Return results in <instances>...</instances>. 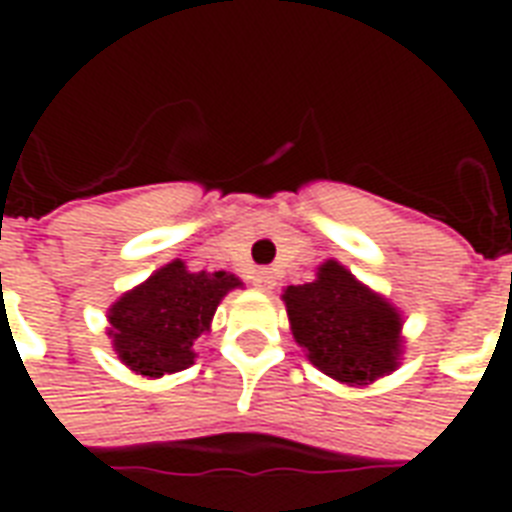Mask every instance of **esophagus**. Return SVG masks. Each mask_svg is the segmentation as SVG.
<instances>
[{
	"mask_svg": "<svg viewBox=\"0 0 512 512\" xmlns=\"http://www.w3.org/2000/svg\"><path fill=\"white\" fill-rule=\"evenodd\" d=\"M252 282H255V288L271 290L274 285H277V277H274V271H268V268H257L255 277H252Z\"/></svg>",
	"mask_w": 512,
	"mask_h": 512,
	"instance_id": "obj_1",
	"label": "esophagus"
}]
</instances>
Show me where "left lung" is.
Segmentation results:
<instances>
[{
	"mask_svg": "<svg viewBox=\"0 0 512 512\" xmlns=\"http://www.w3.org/2000/svg\"><path fill=\"white\" fill-rule=\"evenodd\" d=\"M282 299L296 343L326 376L367 384L395 370L400 315L340 263L326 260L315 282L290 285Z\"/></svg>",
	"mask_w": 512,
	"mask_h": 512,
	"instance_id": "obj_1",
	"label": "left lung"
}]
</instances>
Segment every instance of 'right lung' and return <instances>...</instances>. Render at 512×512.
<instances>
[{
  "label": "right lung",
  "mask_w": 512,
  "mask_h": 512,
  "mask_svg": "<svg viewBox=\"0 0 512 512\" xmlns=\"http://www.w3.org/2000/svg\"><path fill=\"white\" fill-rule=\"evenodd\" d=\"M241 282L227 271H186L175 260L112 304V343L117 356L142 376L178 373L194 362V343L208 332L227 290Z\"/></svg>",
  "instance_id": "obj_1"
}]
</instances>
